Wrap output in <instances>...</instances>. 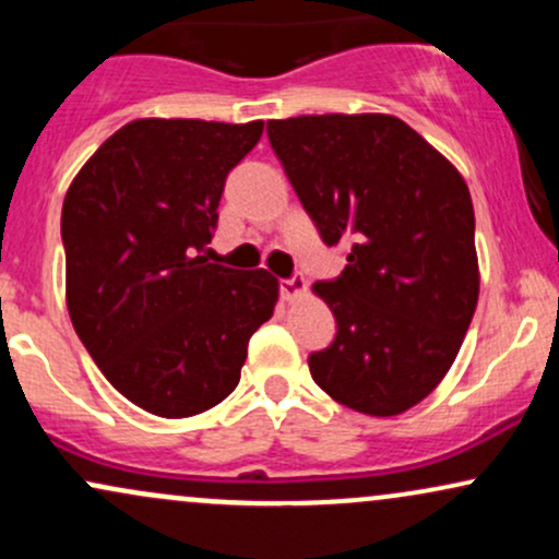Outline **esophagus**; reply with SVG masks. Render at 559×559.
Listing matches in <instances>:
<instances>
[{"instance_id":"34e87169","label":"esophagus","mask_w":559,"mask_h":559,"mask_svg":"<svg viewBox=\"0 0 559 559\" xmlns=\"http://www.w3.org/2000/svg\"><path fill=\"white\" fill-rule=\"evenodd\" d=\"M305 288H307V284H305V278H301V275H292V278H281L278 281V292H281V297H284V299H297L299 294H305Z\"/></svg>"}]
</instances>
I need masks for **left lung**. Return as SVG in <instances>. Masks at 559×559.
Returning a JSON list of instances; mask_svg holds the SVG:
<instances>
[{
    "mask_svg": "<svg viewBox=\"0 0 559 559\" xmlns=\"http://www.w3.org/2000/svg\"><path fill=\"white\" fill-rule=\"evenodd\" d=\"M267 139L342 275L316 292L336 336L312 381L365 415H400L452 368L478 301L476 217L457 170L391 115L271 120Z\"/></svg>",
    "mask_w": 559,
    "mask_h": 559,
    "instance_id": "left-lung-1",
    "label": "left lung"
}]
</instances>
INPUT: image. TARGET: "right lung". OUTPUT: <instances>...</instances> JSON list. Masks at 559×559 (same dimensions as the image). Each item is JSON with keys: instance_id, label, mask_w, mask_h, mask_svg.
I'll return each instance as SVG.
<instances>
[{"instance_id": "add662e5", "label": "right lung", "mask_w": 559, "mask_h": 559, "mask_svg": "<svg viewBox=\"0 0 559 559\" xmlns=\"http://www.w3.org/2000/svg\"><path fill=\"white\" fill-rule=\"evenodd\" d=\"M262 136L254 123L133 120L70 183L62 204L73 329L126 400L159 418L223 402L278 281L202 258L228 173Z\"/></svg>"}]
</instances>
